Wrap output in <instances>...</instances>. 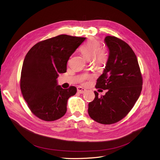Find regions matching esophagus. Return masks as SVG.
I'll return each mask as SVG.
<instances>
[{"mask_svg": "<svg viewBox=\"0 0 160 160\" xmlns=\"http://www.w3.org/2000/svg\"><path fill=\"white\" fill-rule=\"evenodd\" d=\"M86 91H87L86 89H84V88H82V87H78V92L79 93H83L85 92Z\"/></svg>", "mask_w": 160, "mask_h": 160, "instance_id": "esophagus-1", "label": "esophagus"}]
</instances>
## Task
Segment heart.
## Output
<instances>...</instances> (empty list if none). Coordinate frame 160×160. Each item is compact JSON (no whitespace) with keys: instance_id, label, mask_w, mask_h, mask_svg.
<instances>
[{"instance_id":"1","label":"heart","mask_w":160,"mask_h":160,"mask_svg":"<svg viewBox=\"0 0 160 160\" xmlns=\"http://www.w3.org/2000/svg\"><path fill=\"white\" fill-rule=\"evenodd\" d=\"M81 52L86 59L92 60L97 67L105 65L108 59V51L107 47H100V42L96 39H90L81 48Z\"/></svg>"}]
</instances>
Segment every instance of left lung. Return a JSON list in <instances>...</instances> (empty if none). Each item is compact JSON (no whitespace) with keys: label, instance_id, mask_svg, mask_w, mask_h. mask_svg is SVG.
<instances>
[{"label":"left lung","instance_id":"obj_1","mask_svg":"<svg viewBox=\"0 0 160 160\" xmlns=\"http://www.w3.org/2000/svg\"><path fill=\"white\" fill-rule=\"evenodd\" d=\"M105 42L108 59L96 88L107 92L99 96L94 91L88 112L98 123L110 125L124 118L133 108L142 92L143 79L136 55L127 43L114 36H107Z\"/></svg>","mask_w":160,"mask_h":160}]
</instances>
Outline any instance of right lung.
<instances>
[{"mask_svg":"<svg viewBox=\"0 0 160 160\" xmlns=\"http://www.w3.org/2000/svg\"><path fill=\"white\" fill-rule=\"evenodd\" d=\"M85 37L60 35L39 42L28 51L21 76V90L32 113L39 119L52 121L67 112V101L77 88L63 89L58 84L59 73L67 72L70 56Z\"/></svg>","mask_w":160,"mask_h":160,"instance_id":"obj_1","label":"right lung"}]
</instances>
